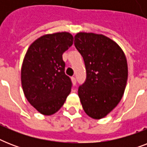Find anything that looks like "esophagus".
Here are the masks:
<instances>
[{"instance_id":"esophagus-1","label":"esophagus","mask_w":147,"mask_h":147,"mask_svg":"<svg viewBox=\"0 0 147 147\" xmlns=\"http://www.w3.org/2000/svg\"><path fill=\"white\" fill-rule=\"evenodd\" d=\"M71 82L73 84V85H76V79L75 77H71Z\"/></svg>"}]
</instances>
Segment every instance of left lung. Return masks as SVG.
<instances>
[{"label": "left lung", "instance_id": "8db88e82", "mask_svg": "<svg viewBox=\"0 0 147 147\" xmlns=\"http://www.w3.org/2000/svg\"><path fill=\"white\" fill-rule=\"evenodd\" d=\"M75 46L85 62L87 78L78 97L87 115L104 118L123 97L128 77L127 58L116 42L103 34L79 32Z\"/></svg>", "mask_w": 147, "mask_h": 147}]
</instances>
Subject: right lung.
Returning <instances> with one entry per match:
<instances>
[{
	"label": "right lung",
	"instance_id": "obj_1",
	"mask_svg": "<svg viewBox=\"0 0 147 147\" xmlns=\"http://www.w3.org/2000/svg\"><path fill=\"white\" fill-rule=\"evenodd\" d=\"M73 44L69 32L46 34L29 47L21 67V84L29 103L43 115L55 114L71 92L62 54Z\"/></svg>",
	"mask_w": 147,
	"mask_h": 147
}]
</instances>
